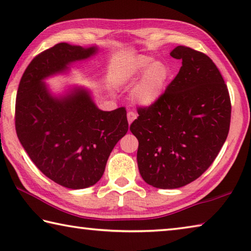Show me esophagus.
<instances>
[{"label": "esophagus", "mask_w": 251, "mask_h": 251, "mask_svg": "<svg viewBox=\"0 0 251 251\" xmlns=\"http://www.w3.org/2000/svg\"><path fill=\"white\" fill-rule=\"evenodd\" d=\"M126 118H128L129 125H131V123L135 120V118H137V114H135L133 111H129L128 114H126Z\"/></svg>", "instance_id": "34e87169"}]
</instances>
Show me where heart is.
<instances>
[{
	"mask_svg": "<svg viewBox=\"0 0 251 251\" xmlns=\"http://www.w3.org/2000/svg\"><path fill=\"white\" fill-rule=\"evenodd\" d=\"M141 75V79L132 89L131 98L138 105H152L166 90L170 69L162 61H153V57L148 55H137L125 64L120 75L123 82H133Z\"/></svg>",
	"mask_w": 251,
	"mask_h": 251,
	"instance_id": "1",
	"label": "heart"
}]
</instances>
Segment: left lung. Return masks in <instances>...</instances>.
Segmentation results:
<instances>
[{"label":"left lung","instance_id":"left-lung-1","mask_svg":"<svg viewBox=\"0 0 251 251\" xmlns=\"http://www.w3.org/2000/svg\"><path fill=\"white\" fill-rule=\"evenodd\" d=\"M170 55L182 61L179 73L130 126L142 179L160 189L186 186L211 166L231 117L227 85L210 57L182 45Z\"/></svg>","mask_w":251,"mask_h":251}]
</instances>
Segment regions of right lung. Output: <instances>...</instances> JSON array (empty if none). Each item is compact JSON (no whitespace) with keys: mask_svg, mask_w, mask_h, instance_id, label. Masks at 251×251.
Masks as SVG:
<instances>
[{"mask_svg":"<svg viewBox=\"0 0 251 251\" xmlns=\"http://www.w3.org/2000/svg\"><path fill=\"white\" fill-rule=\"evenodd\" d=\"M98 50L68 43L48 49L27 65L16 94L15 129L22 147L43 175L70 189L101 179L111 151L128 131L126 111L100 110L82 87L53 96L44 80Z\"/></svg>","mask_w":251,"mask_h":251,"instance_id":"right-lung-1","label":"right lung"}]
</instances>
